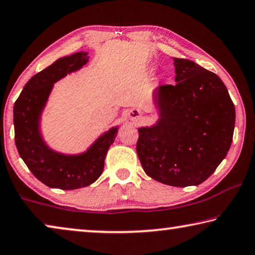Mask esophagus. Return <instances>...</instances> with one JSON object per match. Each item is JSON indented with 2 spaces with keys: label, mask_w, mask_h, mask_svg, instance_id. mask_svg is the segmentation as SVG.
Segmentation results:
<instances>
[{
  "label": "esophagus",
  "mask_w": 255,
  "mask_h": 255,
  "mask_svg": "<svg viewBox=\"0 0 255 255\" xmlns=\"http://www.w3.org/2000/svg\"><path fill=\"white\" fill-rule=\"evenodd\" d=\"M138 115H139V111L135 110V111L131 112V114H130V118H131V119H136V118L138 117Z\"/></svg>",
  "instance_id": "1"
}]
</instances>
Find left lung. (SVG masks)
Listing matches in <instances>:
<instances>
[{
	"instance_id": "8db88e82",
	"label": "left lung",
	"mask_w": 255,
	"mask_h": 255,
	"mask_svg": "<svg viewBox=\"0 0 255 255\" xmlns=\"http://www.w3.org/2000/svg\"><path fill=\"white\" fill-rule=\"evenodd\" d=\"M175 84L154 92L157 125L139 128L136 150L144 171L172 187L204 182L231 147L235 107L223 81L189 59L174 58Z\"/></svg>"
}]
</instances>
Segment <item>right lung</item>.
<instances>
[{"mask_svg": "<svg viewBox=\"0 0 255 255\" xmlns=\"http://www.w3.org/2000/svg\"><path fill=\"white\" fill-rule=\"evenodd\" d=\"M80 51L59 58L37 73L24 85L13 108L14 140L25 165L49 188L73 190L88 187L101 175L108 149L117 136V128L99 137L89 150L77 156L58 154L47 147L39 132V117L55 82L88 62Z\"/></svg>", "mask_w": 255, "mask_h": 255, "instance_id": "1", "label": "right lung"}]
</instances>
